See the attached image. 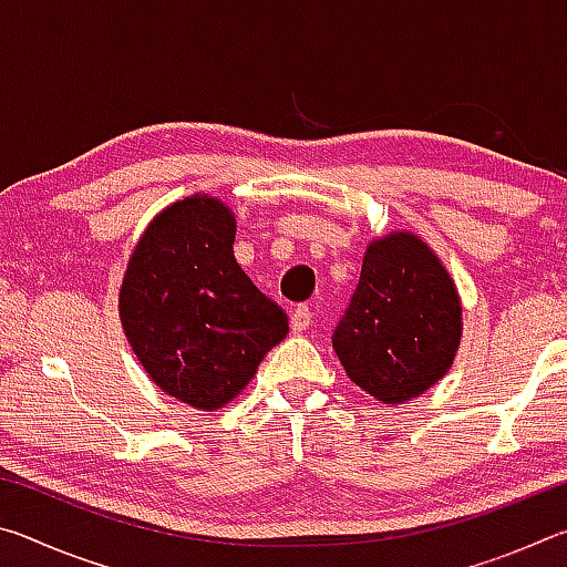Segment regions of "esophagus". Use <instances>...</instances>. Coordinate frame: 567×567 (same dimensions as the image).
Segmentation results:
<instances>
[{"label": "esophagus", "instance_id": "34e87169", "mask_svg": "<svg viewBox=\"0 0 567 567\" xmlns=\"http://www.w3.org/2000/svg\"><path fill=\"white\" fill-rule=\"evenodd\" d=\"M310 322H312V310H310V307H307V305H297L295 310H292V318H290L292 332L307 330V328H310Z\"/></svg>", "mask_w": 567, "mask_h": 567}]
</instances>
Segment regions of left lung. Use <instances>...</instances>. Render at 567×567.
I'll return each mask as SVG.
<instances>
[{
	"label": "left lung",
	"mask_w": 567,
	"mask_h": 567,
	"mask_svg": "<svg viewBox=\"0 0 567 567\" xmlns=\"http://www.w3.org/2000/svg\"><path fill=\"white\" fill-rule=\"evenodd\" d=\"M460 328V300L445 267L415 235L392 233L364 252L332 348L354 385L395 405L445 375Z\"/></svg>",
	"instance_id": "left-lung-1"
}]
</instances>
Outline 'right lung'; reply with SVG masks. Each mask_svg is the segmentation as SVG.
Masks as SVG:
<instances>
[{
    "label": "right lung",
    "instance_id": "add662e5",
    "mask_svg": "<svg viewBox=\"0 0 567 567\" xmlns=\"http://www.w3.org/2000/svg\"><path fill=\"white\" fill-rule=\"evenodd\" d=\"M233 213L187 197L152 219L124 275L120 318L134 354L167 395L199 410L233 400L290 322L233 255Z\"/></svg>",
    "mask_w": 567,
    "mask_h": 567
}]
</instances>
